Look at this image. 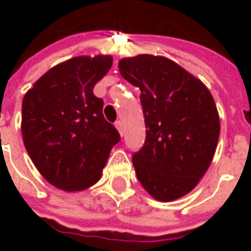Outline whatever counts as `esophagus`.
<instances>
[{
    "label": "esophagus",
    "instance_id": "34e87169",
    "mask_svg": "<svg viewBox=\"0 0 251 251\" xmlns=\"http://www.w3.org/2000/svg\"><path fill=\"white\" fill-rule=\"evenodd\" d=\"M114 126H116V129L118 130V133H120V135H124V126H122V122L121 121H116L114 122Z\"/></svg>",
    "mask_w": 251,
    "mask_h": 251
}]
</instances>
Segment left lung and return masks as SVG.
Masks as SVG:
<instances>
[{"label": "left lung", "mask_w": 251, "mask_h": 251, "mask_svg": "<svg viewBox=\"0 0 251 251\" xmlns=\"http://www.w3.org/2000/svg\"><path fill=\"white\" fill-rule=\"evenodd\" d=\"M118 70L141 90L146 142L133 155L138 179L156 201L181 198L214 159L220 135L214 98L202 80L167 57H126Z\"/></svg>", "instance_id": "1"}]
</instances>
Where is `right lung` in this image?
Segmentation results:
<instances>
[{"mask_svg": "<svg viewBox=\"0 0 251 251\" xmlns=\"http://www.w3.org/2000/svg\"><path fill=\"white\" fill-rule=\"evenodd\" d=\"M112 56H79L53 66L25 92L22 135L31 160L50 185L82 191L101 177L120 134L102 116L94 87Z\"/></svg>", "mask_w": 251, "mask_h": 251, "instance_id": "obj_1", "label": "right lung"}]
</instances>
